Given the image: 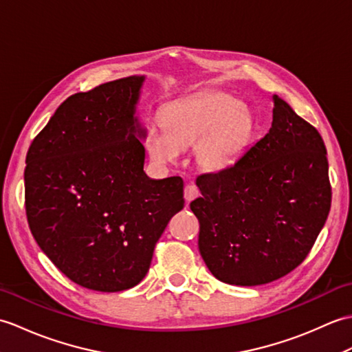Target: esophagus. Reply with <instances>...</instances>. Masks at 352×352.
<instances>
[{
    "mask_svg": "<svg viewBox=\"0 0 352 352\" xmlns=\"http://www.w3.org/2000/svg\"><path fill=\"white\" fill-rule=\"evenodd\" d=\"M199 196V188L196 185H186L184 188V197H185V201L190 203L191 200H194Z\"/></svg>",
    "mask_w": 352,
    "mask_h": 352,
    "instance_id": "1",
    "label": "esophagus"
}]
</instances>
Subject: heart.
Masks as SVG:
<instances>
[{"mask_svg":"<svg viewBox=\"0 0 352 352\" xmlns=\"http://www.w3.org/2000/svg\"><path fill=\"white\" fill-rule=\"evenodd\" d=\"M162 128H152L147 135L155 161L175 162L181 151L197 144V162L212 171L236 162L253 135V120L244 111V102L221 91L173 104L164 113Z\"/></svg>","mask_w":352,"mask_h":352,"instance_id":"b5f03b06","label":"heart"}]
</instances>
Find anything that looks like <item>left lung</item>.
<instances>
[{"instance_id": "obj_1", "label": "left lung", "mask_w": 352, "mask_h": 352, "mask_svg": "<svg viewBox=\"0 0 352 352\" xmlns=\"http://www.w3.org/2000/svg\"><path fill=\"white\" fill-rule=\"evenodd\" d=\"M268 134L218 173L200 175L190 203L212 276L265 285L306 259L330 212L329 161L319 132L272 95Z\"/></svg>"}]
</instances>
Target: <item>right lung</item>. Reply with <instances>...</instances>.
<instances>
[{
	"instance_id": "obj_1",
	"label": "right lung",
	"mask_w": 352,
	"mask_h": 352,
	"mask_svg": "<svg viewBox=\"0 0 352 352\" xmlns=\"http://www.w3.org/2000/svg\"><path fill=\"white\" fill-rule=\"evenodd\" d=\"M144 75L105 82L61 104L27 153L30 230L82 287L119 292L149 271L155 244L184 208L181 177L144 173Z\"/></svg>"
}]
</instances>
